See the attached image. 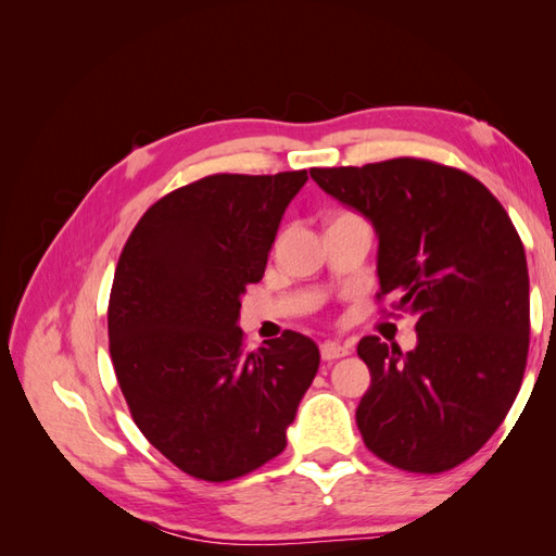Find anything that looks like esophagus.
<instances>
[{"label":"esophagus","mask_w":556,"mask_h":556,"mask_svg":"<svg viewBox=\"0 0 556 556\" xmlns=\"http://www.w3.org/2000/svg\"><path fill=\"white\" fill-rule=\"evenodd\" d=\"M319 355H323L325 362H333V359H341V357L350 355V348L339 341H327L319 345Z\"/></svg>","instance_id":"obj_1"}]
</instances>
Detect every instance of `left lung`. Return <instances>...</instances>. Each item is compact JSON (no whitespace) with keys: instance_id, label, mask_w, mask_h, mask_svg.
Instances as JSON below:
<instances>
[{"instance_id":"obj_1","label":"left lung","mask_w":556,"mask_h":556,"mask_svg":"<svg viewBox=\"0 0 556 556\" xmlns=\"http://www.w3.org/2000/svg\"><path fill=\"white\" fill-rule=\"evenodd\" d=\"M378 237V299L417 317L401 352L364 336L371 387L357 427L376 457L410 473H441L476 454L506 419L529 352L525 245L480 180L429 160L311 169Z\"/></svg>"}]
</instances>
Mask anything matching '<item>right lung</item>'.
Returning <instances> with one entry per match:
<instances>
[{"label": "right lung", "mask_w": 556, "mask_h": 556, "mask_svg": "<svg viewBox=\"0 0 556 556\" xmlns=\"http://www.w3.org/2000/svg\"><path fill=\"white\" fill-rule=\"evenodd\" d=\"M306 172L215 174L150 206L117 260L111 362L134 422L185 473L225 482L288 445L319 350L285 331L243 350L241 294L260 282Z\"/></svg>", "instance_id": "1"}]
</instances>
